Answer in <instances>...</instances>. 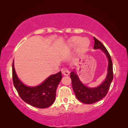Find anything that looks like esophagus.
I'll use <instances>...</instances> for the list:
<instances>
[{"instance_id": "1", "label": "esophagus", "mask_w": 128, "mask_h": 128, "mask_svg": "<svg viewBox=\"0 0 128 128\" xmlns=\"http://www.w3.org/2000/svg\"><path fill=\"white\" fill-rule=\"evenodd\" d=\"M62 73L64 76H68L69 74V71L66 68H63L62 69Z\"/></svg>"}]
</instances>
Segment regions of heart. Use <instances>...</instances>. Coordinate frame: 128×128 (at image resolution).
I'll use <instances>...</instances> for the list:
<instances>
[{
    "mask_svg": "<svg viewBox=\"0 0 128 128\" xmlns=\"http://www.w3.org/2000/svg\"><path fill=\"white\" fill-rule=\"evenodd\" d=\"M78 44L82 51H84L89 46L90 41L87 38L82 39L80 36H73L68 40V46L71 47H74Z\"/></svg>",
    "mask_w": 128,
    "mask_h": 128,
    "instance_id": "1",
    "label": "heart"
}]
</instances>
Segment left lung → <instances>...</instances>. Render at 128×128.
<instances>
[{
	"label": "left lung",
	"mask_w": 128,
	"mask_h": 128,
	"mask_svg": "<svg viewBox=\"0 0 128 128\" xmlns=\"http://www.w3.org/2000/svg\"><path fill=\"white\" fill-rule=\"evenodd\" d=\"M94 49L101 50L108 60L107 73L106 78L96 87L89 88L80 81L76 70L74 69L71 72L70 76L76 96L81 102L85 104H92L103 99L107 94L114 77L113 66L111 56L107 49L100 41L95 37H94Z\"/></svg>",
	"instance_id": "obj_1"
}]
</instances>
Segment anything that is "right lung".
Segmentation results:
<instances>
[{"instance_id": "right-lung-1", "label": "right lung", "mask_w": 128, "mask_h": 128, "mask_svg": "<svg viewBox=\"0 0 128 128\" xmlns=\"http://www.w3.org/2000/svg\"><path fill=\"white\" fill-rule=\"evenodd\" d=\"M12 78L15 88L21 98L29 104L40 108H46L54 103L56 88L62 79L61 72L50 76L37 86L26 85L19 79L12 64Z\"/></svg>"}]
</instances>
